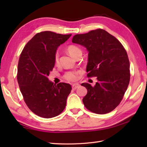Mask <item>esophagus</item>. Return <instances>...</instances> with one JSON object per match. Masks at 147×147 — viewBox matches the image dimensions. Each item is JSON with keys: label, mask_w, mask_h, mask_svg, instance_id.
I'll use <instances>...</instances> for the list:
<instances>
[{"label": "esophagus", "mask_w": 147, "mask_h": 147, "mask_svg": "<svg viewBox=\"0 0 147 147\" xmlns=\"http://www.w3.org/2000/svg\"><path fill=\"white\" fill-rule=\"evenodd\" d=\"M80 86V85L78 83H76V84H74V85H73V86H72V88H73V89H74V90H76L78 88H79Z\"/></svg>", "instance_id": "obj_1"}]
</instances>
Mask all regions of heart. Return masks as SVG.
Returning a JSON list of instances; mask_svg holds the SVG:
<instances>
[{
  "label": "heart",
  "mask_w": 147,
  "mask_h": 147,
  "mask_svg": "<svg viewBox=\"0 0 147 147\" xmlns=\"http://www.w3.org/2000/svg\"><path fill=\"white\" fill-rule=\"evenodd\" d=\"M66 50H67V52H68V54L74 58L76 57L78 54H80V53H82L81 49L75 45L68 46ZM54 61H55V64H58L59 62L58 54L55 55ZM78 74H79V72L78 71H68L67 73H65V74L64 75V78L65 80L69 81V82H74V81L77 80L78 78Z\"/></svg>",
  "instance_id": "heart-1"
}]
</instances>
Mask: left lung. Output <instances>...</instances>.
<instances>
[{"label": "left lung", "mask_w": 147, "mask_h": 147, "mask_svg": "<svg viewBox=\"0 0 147 147\" xmlns=\"http://www.w3.org/2000/svg\"><path fill=\"white\" fill-rule=\"evenodd\" d=\"M72 42L86 49L87 76L97 77L94 86L82 84L88 91L83 98L84 105L96 114L109 113L120 104L129 83V61L126 50L116 38L102 29L75 35Z\"/></svg>", "instance_id": "1"}]
</instances>
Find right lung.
<instances>
[{"mask_svg":"<svg viewBox=\"0 0 147 147\" xmlns=\"http://www.w3.org/2000/svg\"><path fill=\"white\" fill-rule=\"evenodd\" d=\"M71 36L52 32L36 34L24 47L18 65V82L24 100L33 113L54 117L64 111L71 91L69 84L57 85L48 76L55 65L57 49Z\"/></svg>","mask_w":147,"mask_h":147,"instance_id":"add662e5","label":"right lung"}]
</instances>
